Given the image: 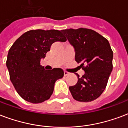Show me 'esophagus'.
<instances>
[{"label":"esophagus","instance_id":"1","mask_svg":"<svg viewBox=\"0 0 128 128\" xmlns=\"http://www.w3.org/2000/svg\"><path fill=\"white\" fill-rule=\"evenodd\" d=\"M69 74H70V73H69L68 72H67V71H64V76H67V75H68Z\"/></svg>","mask_w":128,"mask_h":128}]
</instances>
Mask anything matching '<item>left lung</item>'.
Listing matches in <instances>:
<instances>
[{"label":"left lung","instance_id":"8db88e82","mask_svg":"<svg viewBox=\"0 0 128 128\" xmlns=\"http://www.w3.org/2000/svg\"><path fill=\"white\" fill-rule=\"evenodd\" d=\"M75 50V61L81 63L85 71L78 81L69 87L74 100L91 102L100 96L107 85L112 70L113 53L108 40L94 30L88 28L62 30Z\"/></svg>","mask_w":128,"mask_h":128}]
</instances>
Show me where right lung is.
<instances>
[{"mask_svg":"<svg viewBox=\"0 0 128 128\" xmlns=\"http://www.w3.org/2000/svg\"><path fill=\"white\" fill-rule=\"evenodd\" d=\"M65 37L58 30H31L26 32L9 49L6 67L10 80L17 92L26 101L33 104L50 99L56 81L64 76L61 68L46 70L40 65L54 42H65Z\"/></svg>","mask_w":128,"mask_h":128,"instance_id":"1","label":"right lung"}]
</instances>
